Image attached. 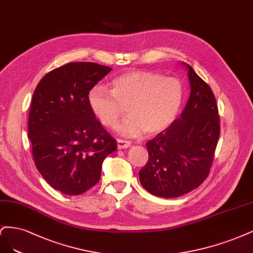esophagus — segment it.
<instances>
[{
	"label": "esophagus",
	"instance_id": "obj_1",
	"mask_svg": "<svg viewBox=\"0 0 253 253\" xmlns=\"http://www.w3.org/2000/svg\"><path fill=\"white\" fill-rule=\"evenodd\" d=\"M117 142H118V148H119V149H125V148H128V147H130V145H131V143H130L129 141L120 140V138H118Z\"/></svg>",
	"mask_w": 253,
	"mask_h": 253
}]
</instances>
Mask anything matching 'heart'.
Instances as JSON below:
<instances>
[{
    "mask_svg": "<svg viewBox=\"0 0 253 253\" xmlns=\"http://www.w3.org/2000/svg\"><path fill=\"white\" fill-rule=\"evenodd\" d=\"M182 102L180 81L140 70L116 78L111 91L95 86L88 93L89 107L105 127H115L127 107L129 116L118 126V131L130 137L164 131L177 117Z\"/></svg>",
    "mask_w": 253,
    "mask_h": 253,
    "instance_id": "heart-1",
    "label": "heart"
}]
</instances>
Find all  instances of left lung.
Wrapping results in <instances>:
<instances>
[{"label":"left lung","mask_w":253,"mask_h":253,"mask_svg":"<svg viewBox=\"0 0 253 253\" xmlns=\"http://www.w3.org/2000/svg\"><path fill=\"white\" fill-rule=\"evenodd\" d=\"M190 94L180 119L146 143L149 159L138 172L151 194L177 198L206 180L219 136V118L214 94L188 64Z\"/></svg>","instance_id":"left-lung-1"}]
</instances>
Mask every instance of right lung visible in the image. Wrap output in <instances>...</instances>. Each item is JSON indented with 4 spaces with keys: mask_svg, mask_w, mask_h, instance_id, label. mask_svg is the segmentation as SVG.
Returning a JSON list of instances; mask_svg holds the SVG:
<instances>
[{
    "mask_svg": "<svg viewBox=\"0 0 253 253\" xmlns=\"http://www.w3.org/2000/svg\"><path fill=\"white\" fill-rule=\"evenodd\" d=\"M112 68L68 63L40 81L32 95L28 138L39 172L52 188L82 194L100 181L106 157L118 148L88 104V93Z\"/></svg>",
    "mask_w": 253,
    "mask_h": 253,
    "instance_id": "1",
    "label": "right lung"
}]
</instances>
